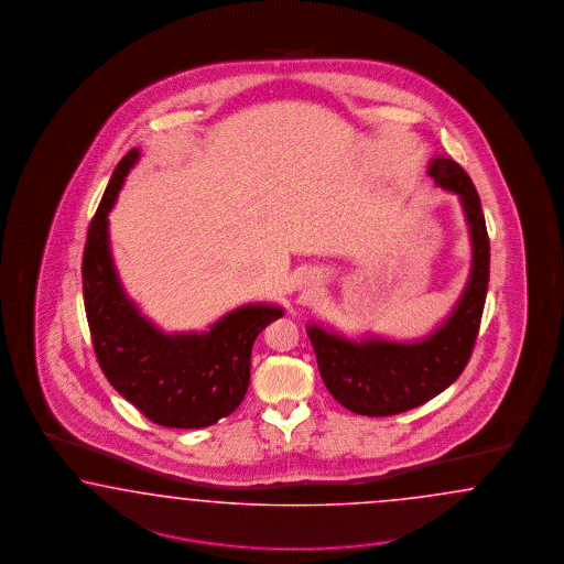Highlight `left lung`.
Returning <instances> with one entry per match:
<instances>
[{
    "label": "left lung",
    "instance_id": "left-lung-1",
    "mask_svg": "<svg viewBox=\"0 0 564 564\" xmlns=\"http://www.w3.org/2000/svg\"><path fill=\"white\" fill-rule=\"evenodd\" d=\"M427 175L459 194L474 241V267L453 316L422 343H351L310 326L326 389L345 410L387 417L424 405L462 376L474 354L490 279V239L471 177L451 159H434Z\"/></svg>",
    "mask_w": 564,
    "mask_h": 564
}]
</instances>
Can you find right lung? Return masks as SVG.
<instances>
[{"mask_svg": "<svg viewBox=\"0 0 564 564\" xmlns=\"http://www.w3.org/2000/svg\"><path fill=\"white\" fill-rule=\"evenodd\" d=\"M138 149L118 163L88 225L83 293L90 339L102 375L144 417L165 427H206L238 410L250 384V356L260 330L283 312L243 306L205 335L167 337L123 295L107 241V213Z\"/></svg>", "mask_w": 564, "mask_h": 564, "instance_id": "right-lung-1", "label": "right lung"}]
</instances>
